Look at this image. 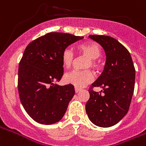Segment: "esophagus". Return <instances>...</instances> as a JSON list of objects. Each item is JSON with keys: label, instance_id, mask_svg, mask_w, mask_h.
<instances>
[{"label": "esophagus", "instance_id": "1", "mask_svg": "<svg viewBox=\"0 0 146 146\" xmlns=\"http://www.w3.org/2000/svg\"><path fill=\"white\" fill-rule=\"evenodd\" d=\"M80 88L75 87V92H76V93H78V92H80Z\"/></svg>", "mask_w": 146, "mask_h": 146}]
</instances>
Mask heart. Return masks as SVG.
<instances>
[{"instance_id":"heart-1","label":"heart","mask_w":146,"mask_h":146,"mask_svg":"<svg viewBox=\"0 0 146 146\" xmlns=\"http://www.w3.org/2000/svg\"><path fill=\"white\" fill-rule=\"evenodd\" d=\"M79 50L81 54L88 57L85 68L96 69L99 67L97 59L101 56L102 51L97 44L93 42L84 43L79 46ZM75 61V56L73 50L70 48H66L62 53V63L66 68H70ZM93 80V74L90 70L78 71L73 70L66 73L64 80L66 83L73 85L76 87H83Z\"/></svg>"}]
</instances>
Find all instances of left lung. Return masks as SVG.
<instances>
[{"mask_svg": "<svg viewBox=\"0 0 146 146\" xmlns=\"http://www.w3.org/2000/svg\"><path fill=\"white\" fill-rule=\"evenodd\" d=\"M106 53V63L101 75L91 87L103 88L101 95L90 90L86 112L90 120L100 127L115 125L127 114L135 87V70L132 56L117 40L104 35H90Z\"/></svg>", "mask_w": 146, "mask_h": 146, "instance_id": "obj_1", "label": "left lung"}]
</instances>
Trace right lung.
Masks as SVG:
<instances>
[{
	"instance_id": "1",
	"label": "right lung",
	"mask_w": 146,
	"mask_h": 146,
	"mask_svg": "<svg viewBox=\"0 0 146 146\" xmlns=\"http://www.w3.org/2000/svg\"><path fill=\"white\" fill-rule=\"evenodd\" d=\"M83 36L53 32L29 43L19 63L18 92L27 113L40 124L63 117L75 94L71 84L60 86L63 75L62 53Z\"/></svg>"
}]
</instances>
